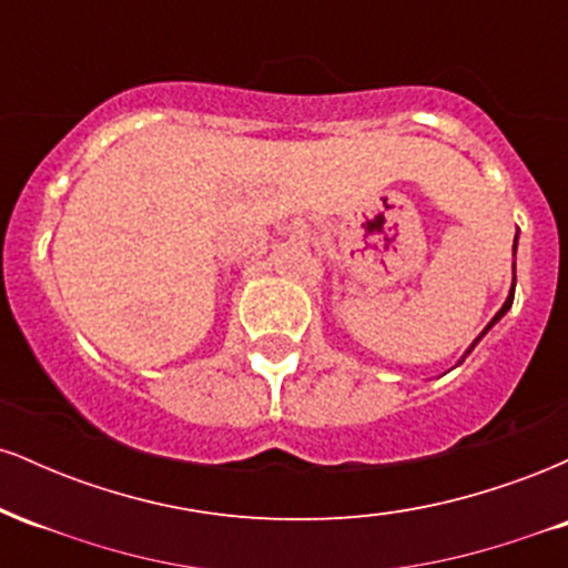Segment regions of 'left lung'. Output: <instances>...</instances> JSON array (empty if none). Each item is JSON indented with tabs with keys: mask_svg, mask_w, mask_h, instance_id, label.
Wrapping results in <instances>:
<instances>
[{
	"mask_svg": "<svg viewBox=\"0 0 568 568\" xmlns=\"http://www.w3.org/2000/svg\"><path fill=\"white\" fill-rule=\"evenodd\" d=\"M515 247H518V234H515V245H513V251H515ZM513 296H515V264H513V288H510V296H507V302H505V304H501V310L497 312V315H494V317H491V323H488V325H486V328H484V331H480V334H478V338H475V342L470 344V349H467V352H465V355H462V361H459V363H465V357H467V355H470V352L475 349V344H478V342H480V338H484V336L488 334V331H491V328H494V325H497V323L501 321V317H505V315H507V310H510V306H513ZM459 363H456V366H459Z\"/></svg>",
	"mask_w": 568,
	"mask_h": 568,
	"instance_id": "1",
	"label": "left lung"
}]
</instances>
